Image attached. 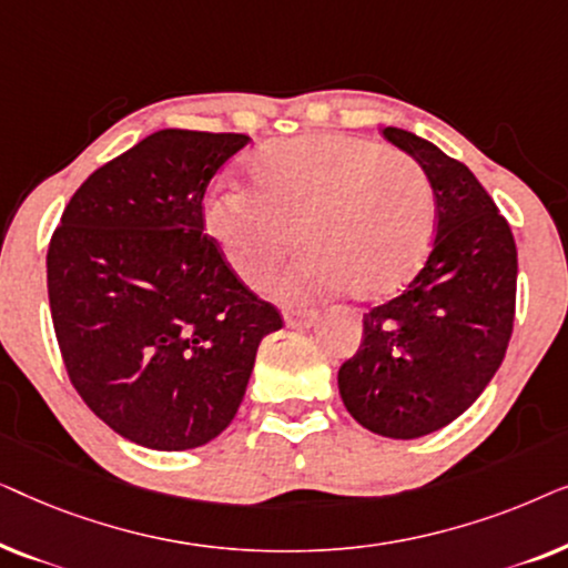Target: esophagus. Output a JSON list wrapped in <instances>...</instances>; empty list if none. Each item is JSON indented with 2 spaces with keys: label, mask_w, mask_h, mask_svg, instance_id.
<instances>
[{
  "label": "esophagus",
  "mask_w": 568,
  "mask_h": 568,
  "mask_svg": "<svg viewBox=\"0 0 568 568\" xmlns=\"http://www.w3.org/2000/svg\"><path fill=\"white\" fill-rule=\"evenodd\" d=\"M284 321L290 328H310V325H315L317 313L315 310H286Z\"/></svg>",
  "instance_id": "1"
}]
</instances>
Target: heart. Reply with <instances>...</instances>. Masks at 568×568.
Here are the masks:
<instances>
[{
	"instance_id": "heart-1",
	"label": "heart",
	"mask_w": 568,
	"mask_h": 568,
	"mask_svg": "<svg viewBox=\"0 0 568 568\" xmlns=\"http://www.w3.org/2000/svg\"><path fill=\"white\" fill-rule=\"evenodd\" d=\"M253 191L224 185L206 204V230L247 286H266L297 247L278 292L321 300L352 292L383 300L424 266L434 199L416 165L367 139L317 134L268 144L251 162Z\"/></svg>"
}]
</instances>
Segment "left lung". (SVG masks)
<instances>
[{
	"label": "left lung",
	"instance_id": "1",
	"mask_svg": "<svg viewBox=\"0 0 568 568\" xmlns=\"http://www.w3.org/2000/svg\"><path fill=\"white\" fill-rule=\"evenodd\" d=\"M437 199V235L406 290L364 315L338 369V393L364 429L416 439L468 410L507 354L517 300V245L478 178L410 131L387 126Z\"/></svg>",
	"mask_w": 568,
	"mask_h": 568
}]
</instances>
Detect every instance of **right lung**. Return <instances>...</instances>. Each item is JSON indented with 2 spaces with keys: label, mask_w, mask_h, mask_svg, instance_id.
Listing matches in <instances>:
<instances>
[{
  "label": "right lung",
  "mask_w": 568,
  "mask_h": 568,
  "mask_svg": "<svg viewBox=\"0 0 568 568\" xmlns=\"http://www.w3.org/2000/svg\"><path fill=\"white\" fill-rule=\"evenodd\" d=\"M245 134L162 129L84 181L53 230L51 321L74 390L123 439L193 449L227 429L282 315L204 232Z\"/></svg>",
  "instance_id": "right-lung-1"
}]
</instances>
